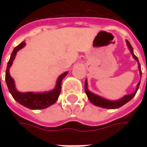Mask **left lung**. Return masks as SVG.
I'll use <instances>...</instances> for the list:
<instances>
[{
	"label": "left lung",
	"instance_id": "1",
	"mask_svg": "<svg viewBox=\"0 0 147 147\" xmlns=\"http://www.w3.org/2000/svg\"><path fill=\"white\" fill-rule=\"evenodd\" d=\"M126 42H127V47L130 50V52L133 55V57L138 62L139 72H140V75L142 77V69H141V65L139 64L138 59V57H137V56L134 55V53H133V47H132V46H131V44L129 43V42H128V41H126ZM139 85H140V82L138 83L137 88H136V91H135L133 93L129 94V95H126V96H124L123 97H122V98L119 99V100H110L103 98V97L100 96L98 95H96V94L91 92L88 89V82H87V80L85 81V92L87 94L89 100H90L92 104L95 105L99 106V107H102V108H106V109H117V108L121 107L122 105H123L124 104H126L127 102H128L130 100H132V99L134 97V96L136 95L138 90Z\"/></svg>",
	"mask_w": 147,
	"mask_h": 147
}]
</instances>
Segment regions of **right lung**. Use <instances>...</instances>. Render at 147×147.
<instances>
[{"label":"right lung","instance_id":"add662e5","mask_svg":"<svg viewBox=\"0 0 147 147\" xmlns=\"http://www.w3.org/2000/svg\"><path fill=\"white\" fill-rule=\"evenodd\" d=\"M25 44L26 43L24 42H23L20 43L19 46L14 47L7 64V68H6V72H5V82H6L9 92L17 102H19L22 105L31 110L45 109L50 105H53L54 103H55L56 100H58V97L60 94V90H61V82L63 78L68 74V72H65L64 74L59 75L56 82L55 88L50 92L34 93V92H20L19 91H17L15 88L14 79L11 78L9 74V68L13 64V60L15 58L17 52L20 49L23 48L25 46Z\"/></svg>","mask_w":147,"mask_h":147}]
</instances>
